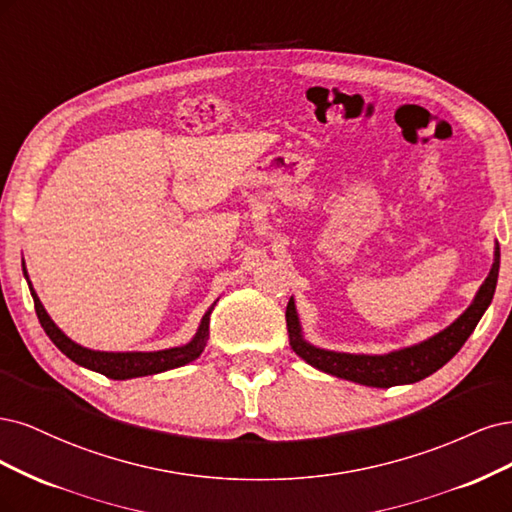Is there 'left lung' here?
Returning <instances> with one entry per match:
<instances>
[{
  "instance_id": "left-lung-1",
  "label": "left lung",
  "mask_w": 512,
  "mask_h": 512,
  "mask_svg": "<svg viewBox=\"0 0 512 512\" xmlns=\"http://www.w3.org/2000/svg\"><path fill=\"white\" fill-rule=\"evenodd\" d=\"M498 272H500V246L496 244V257H493L491 272L485 278L481 289H478L474 302L466 308L464 315H461L455 323H451L447 329H442L440 334L423 340L421 344L408 346V349H400L387 355L336 353V351L317 349V346L308 344L302 338L300 319L291 298L285 312L291 349L312 368L338 378H346V381H353L359 385L387 389L395 385L417 383L421 378L440 370L449 359H453V355L470 338L476 323L481 321L487 306L491 304L493 293H496Z\"/></svg>"
}]
</instances>
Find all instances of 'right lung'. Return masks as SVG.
I'll return each mask as SVG.
<instances>
[{
  "label": "right lung",
  "mask_w": 512,
  "mask_h": 512,
  "mask_svg": "<svg viewBox=\"0 0 512 512\" xmlns=\"http://www.w3.org/2000/svg\"><path fill=\"white\" fill-rule=\"evenodd\" d=\"M23 274L27 278V270H25V261H23ZM29 283V278H27ZM29 291L31 298H34V306H36V315L40 319V325L44 327L46 336L55 342L57 349L68 355L72 361H76L78 366L89 368L93 372H100L108 378H114V381H125V378H136V376H146V374H159L166 372L178 366H185L189 361L197 359L202 355L206 340L210 336L208 332V323H210V312L212 308L206 312L200 329H197L195 338L185 344V346H174V349H166V351H153V353H104V351H91L85 349V346L76 344L74 340H70L65 336L61 329L53 323V319L48 317V312L44 310L40 298L36 295L34 287L29 283Z\"/></svg>",
  "instance_id": "add662e5"
}]
</instances>
